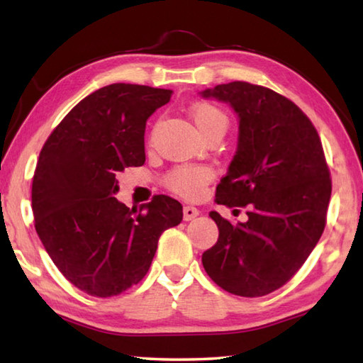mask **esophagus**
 <instances>
[{
	"instance_id": "34e87169",
	"label": "esophagus",
	"mask_w": 363,
	"mask_h": 363,
	"mask_svg": "<svg viewBox=\"0 0 363 363\" xmlns=\"http://www.w3.org/2000/svg\"><path fill=\"white\" fill-rule=\"evenodd\" d=\"M196 216H200V211L195 206H184V220H194Z\"/></svg>"
}]
</instances>
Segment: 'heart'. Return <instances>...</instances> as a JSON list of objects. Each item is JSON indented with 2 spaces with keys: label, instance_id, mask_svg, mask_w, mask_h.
<instances>
[{
  "label": "heart",
  "instance_id": "obj_1",
  "mask_svg": "<svg viewBox=\"0 0 363 363\" xmlns=\"http://www.w3.org/2000/svg\"><path fill=\"white\" fill-rule=\"evenodd\" d=\"M190 116L199 128L200 133H205L216 125H227L225 115L211 104H196L190 110ZM211 179L210 169L206 168H177L168 177V186L182 196L195 199L201 194L205 184Z\"/></svg>",
  "mask_w": 363,
  "mask_h": 363
}]
</instances>
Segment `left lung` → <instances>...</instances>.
Wrapping results in <instances>:
<instances>
[{"mask_svg": "<svg viewBox=\"0 0 363 363\" xmlns=\"http://www.w3.org/2000/svg\"><path fill=\"white\" fill-rule=\"evenodd\" d=\"M199 94L229 104L238 118L216 203L248 208L237 224L210 213L219 238L201 262L223 290L264 296L298 272L325 229L331 179L320 138L303 110L264 86L232 82Z\"/></svg>", "mask_w": 363, "mask_h": 363, "instance_id": "obj_1", "label": "left lung"}]
</instances>
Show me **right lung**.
Masks as SVG:
<instances>
[{
    "label": "right lung",
    "mask_w": 363,
    "mask_h": 363,
    "mask_svg": "<svg viewBox=\"0 0 363 363\" xmlns=\"http://www.w3.org/2000/svg\"><path fill=\"white\" fill-rule=\"evenodd\" d=\"M169 89L113 83L78 102L43 145L32 186L35 229L64 277L97 298L139 284L158 238L182 220L168 195L130 210L115 199L120 174L145 162L149 116Z\"/></svg>",
    "instance_id": "1"
}]
</instances>
